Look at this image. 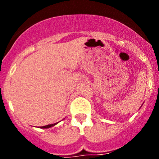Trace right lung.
I'll return each mask as SVG.
<instances>
[{"label":"right lung","instance_id":"1","mask_svg":"<svg viewBox=\"0 0 159 159\" xmlns=\"http://www.w3.org/2000/svg\"><path fill=\"white\" fill-rule=\"evenodd\" d=\"M56 124H57V123H54V124H49V125H47V126H43V127H40V128H49V127H53V126H55Z\"/></svg>","mask_w":159,"mask_h":159}]
</instances>
